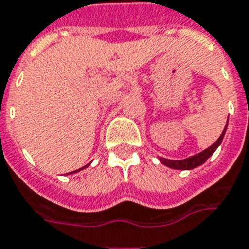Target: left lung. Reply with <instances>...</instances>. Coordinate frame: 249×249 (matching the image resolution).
I'll return each mask as SVG.
<instances>
[{
  "label": "left lung",
  "instance_id": "left-lung-1",
  "mask_svg": "<svg viewBox=\"0 0 249 249\" xmlns=\"http://www.w3.org/2000/svg\"><path fill=\"white\" fill-rule=\"evenodd\" d=\"M228 126V123H227ZM227 126L224 128L223 133L220 135V137L217 139V141L213 145H211L210 147H207L206 150H203L202 153L197 154V155H194V157L187 158V159L183 160H169V159H163V158H160V161L164 164V165L169 166V168H173V169H194L196 166L201 165L206 161L209 158L211 157L213 154V151L217 149V146L220 145L221 141H223V137L225 135V131H227Z\"/></svg>",
  "mask_w": 249,
  "mask_h": 249
}]
</instances>
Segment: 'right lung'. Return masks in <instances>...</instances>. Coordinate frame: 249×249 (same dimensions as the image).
<instances>
[{
  "label": "right lung",
  "instance_id": "1",
  "mask_svg": "<svg viewBox=\"0 0 249 249\" xmlns=\"http://www.w3.org/2000/svg\"><path fill=\"white\" fill-rule=\"evenodd\" d=\"M89 165V164H86L85 166H83V168H81V169H84V168H86V166ZM81 169H77V170H75V172H71V173H76V172H79V170H81ZM71 173H67V174H71Z\"/></svg>",
  "mask_w": 249,
  "mask_h": 249
}]
</instances>
